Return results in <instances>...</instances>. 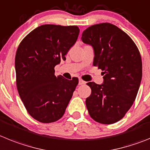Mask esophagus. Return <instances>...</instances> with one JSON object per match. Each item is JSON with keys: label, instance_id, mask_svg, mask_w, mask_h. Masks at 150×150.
<instances>
[{"label": "esophagus", "instance_id": "esophagus-1", "mask_svg": "<svg viewBox=\"0 0 150 150\" xmlns=\"http://www.w3.org/2000/svg\"><path fill=\"white\" fill-rule=\"evenodd\" d=\"M86 84V82L85 81H83L82 79H79V86H82V85H85Z\"/></svg>", "mask_w": 150, "mask_h": 150}]
</instances>
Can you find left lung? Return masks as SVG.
Returning <instances> with one entry per match:
<instances>
[{
  "label": "left lung",
  "mask_w": 150,
  "mask_h": 150,
  "mask_svg": "<svg viewBox=\"0 0 150 150\" xmlns=\"http://www.w3.org/2000/svg\"><path fill=\"white\" fill-rule=\"evenodd\" d=\"M83 43L93 47V64L103 71V83L88 82L91 94L86 103L91 117L103 124L121 120L132 105L142 79L138 47L123 30L109 23L83 31Z\"/></svg>",
  "instance_id": "1"
}]
</instances>
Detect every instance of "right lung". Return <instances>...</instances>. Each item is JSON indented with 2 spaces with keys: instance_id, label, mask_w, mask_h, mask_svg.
<instances>
[{
  "instance_id": "right-lung-1",
  "label": "right lung",
  "mask_w": 150,
  "mask_h": 150,
  "mask_svg": "<svg viewBox=\"0 0 150 150\" xmlns=\"http://www.w3.org/2000/svg\"><path fill=\"white\" fill-rule=\"evenodd\" d=\"M79 33L76 26L45 24L30 32L18 47V91L28 113L38 121L52 123L64 114L79 81L56 76L54 68L66 59Z\"/></svg>"
}]
</instances>
